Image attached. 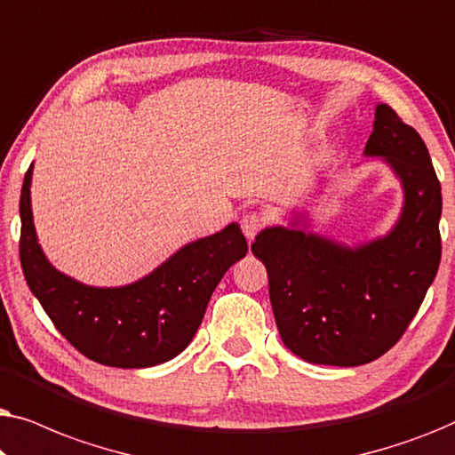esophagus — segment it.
<instances>
[{"instance_id":"34e87169","label":"esophagus","mask_w":455,"mask_h":455,"mask_svg":"<svg viewBox=\"0 0 455 455\" xmlns=\"http://www.w3.org/2000/svg\"><path fill=\"white\" fill-rule=\"evenodd\" d=\"M263 226H265L263 215L257 213V211H248V213L242 215V220H240V228L248 238V242L254 240V235L260 232V228H263Z\"/></svg>"}]
</instances>
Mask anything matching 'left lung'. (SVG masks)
I'll use <instances>...</instances> for the list:
<instances>
[{
    "label": "left lung",
    "mask_w": 455,
    "mask_h": 455,
    "mask_svg": "<svg viewBox=\"0 0 455 455\" xmlns=\"http://www.w3.org/2000/svg\"><path fill=\"white\" fill-rule=\"evenodd\" d=\"M366 157H381L403 190L387 235L346 246L291 228H265L252 244L269 275L282 341L313 364L360 366L397 344L441 260V184L425 140L389 105L375 108ZM303 223L300 224L299 221Z\"/></svg>",
    "instance_id": "8db88e82"
}]
</instances>
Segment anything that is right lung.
Returning a JSON list of instances; mask_svg holds the SVG:
<instances>
[{"mask_svg":"<svg viewBox=\"0 0 455 455\" xmlns=\"http://www.w3.org/2000/svg\"><path fill=\"white\" fill-rule=\"evenodd\" d=\"M33 165L20 195V265L53 325L86 358L117 369H147L176 358L195 338L211 294L248 244L238 223L195 240L139 282L95 288L64 275L36 240L30 209Z\"/></svg>","mask_w":455,"mask_h":455,"instance_id":"right-lung-1","label":"right lung"}]
</instances>
